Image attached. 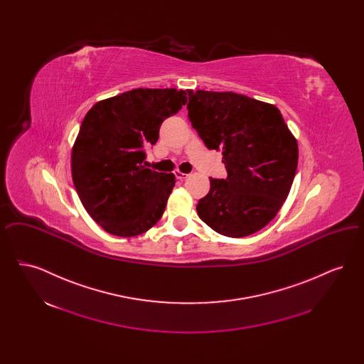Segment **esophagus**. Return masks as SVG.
Instances as JSON below:
<instances>
[{
	"instance_id": "1",
	"label": "esophagus",
	"mask_w": 364,
	"mask_h": 364,
	"mask_svg": "<svg viewBox=\"0 0 364 364\" xmlns=\"http://www.w3.org/2000/svg\"><path fill=\"white\" fill-rule=\"evenodd\" d=\"M174 176H176L177 180H181V181H183V180H186L190 174L183 173V172H180V171H174Z\"/></svg>"
}]
</instances>
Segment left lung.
I'll return each mask as SVG.
<instances>
[{"label":"left lung","instance_id":"obj_1","mask_svg":"<svg viewBox=\"0 0 364 364\" xmlns=\"http://www.w3.org/2000/svg\"><path fill=\"white\" fill-rule=\"evenodd\" d=\"M188 119L211 150L223 151L226 178H210L199 218L228 237L250 236L282 208L299 149L274 105L232 91L187 90Z\"/></svg>","mask_w":364,"mask_h":364}]
</instances>
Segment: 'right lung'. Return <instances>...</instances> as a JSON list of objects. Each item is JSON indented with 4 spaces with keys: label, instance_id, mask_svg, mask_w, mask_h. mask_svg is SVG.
<instances>
[{
    "label": "right lung",
    "instance_id": "right-lung-1",
    "mask_svg": "<svg viewBox=\"0 0 364 364\" xmlns=\"http://www.w3.org/2000/svg\"><path fill=\"white\" fill-rule=\"evenodd\" d=\"M187 104V91L135 88L94 105L70 154L72 180L90 217L110 235L132 237L156 225L173 173L146 168L162 122Z\"/></svg>",
    "mask_w": 364,
    "mask_h": 364
}]
</instances>
